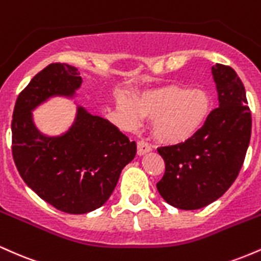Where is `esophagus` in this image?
Wrapping results in <instances>:
<instances>
[{
  "mask_svg": "<svg viewBox=\"0 0 261 261\" xmlns=\"http://www.w3.org/2000/svg\"><path fill=\"white\" fill-rule=\"evenodd\" d=\"M151 149V146H149L147 142H145V141H139V142H137V154L139 155L147 153Z\"/></svg>",
  "mask_w": 261,
  "mask_h": 261,
  "instance_id": "esophagus-1",
  "label": "esophagus"
}]
</instances>
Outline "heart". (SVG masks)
I'll use <instances>...</instances> for the list:
<instances>
[{
    "mask_svg": "<svg viewBox=\"0 0 261 261\" xmlns=\"http://www.w3.org/2000/svg\"><path fill=\"white\" fill-rule=\"evenodd\" d=\"M135 107L125 98L118 107L131 120L141 116L153 120L154 137L166 143H179L194 136L207 119L211 98L202 89L168 86L145 92L136 97Z\"/></svg>",
    "mask_w": 261,
    "mask_h": 261,
    "instance_id": "b5f03b06",
    "label": "heart"
}]
</instances>
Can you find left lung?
Wrapping results in <instances>:
<instances>
[{"mask_svg": "<svg viewBox=\"0 0 261 261\" xmlns=\"http://www.w3.org/2000/svg\"><path fill=\"white\" fill-rule=\"evenodd\" d=\"M220 107L185 142L157 148L166 164L158 193L169 205L197 210L228 190L249 146L251 114L243 83L226 65L212 66Z\"/></svg>", "mask_w": 261, "mask_h": 261, "instance_id": "1", "label": "left lung"}]
</instances>
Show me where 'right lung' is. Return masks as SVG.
Instances as JSON below:
<instances>
[{"label": "right lung", "instance_id": "obj_1", "mask_svg": "<svg viewBox=\"0 0 261 261\" xmlns=\"http://www.w3.org/2000/svg\"><path fill=\"white\" fill-rule=\"evenodd\" d=\"M81 83L74 66L50 64L19 93L12 119V154L22 179L44 201L72 215L106 203L136 154V143L83 108L64 136L45 137L35 128L32 110L51 95H73Z\"/></svg>", "mask_w": 261, "mask_h": 261}]
</instances>
